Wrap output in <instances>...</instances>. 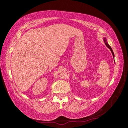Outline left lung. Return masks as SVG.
<instances>
[{
  "label": "left lung",
  "mask_w": 128,
  "mask_h": 128,
  "mask_svg": "<svg viewBox=\"0 0 128 128\" xmlns=\"http://www.w3.org/2000/svg\"><path fill=\"white\" fill-rule=\"evenodd\" d=\"M103 40H104V42H105V44H106V46L108 47V48L110 49V50H111V52H112V55H113V58H114V52H113V50H112V48H111V47L109 45V44H108V42H107V40H106V38H105V37H104V38H103Z\"/></svg>",
  "instance_id": "1"
}]
</instances>
